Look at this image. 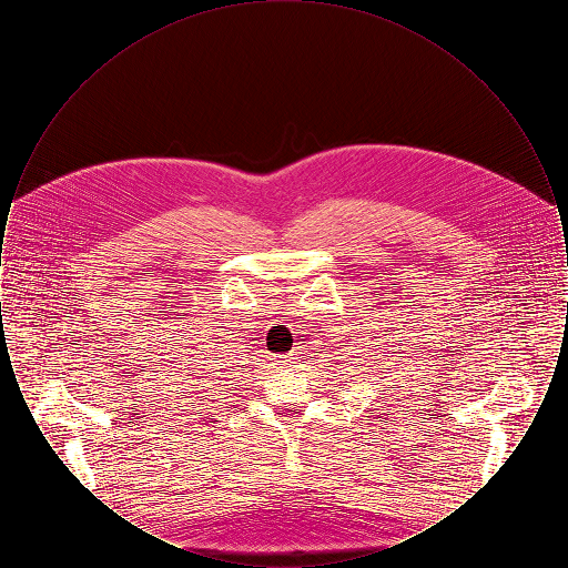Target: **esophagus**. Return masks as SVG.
<instances>
[{
  "instance_id": "obj_1",
  "label": "esophagus",
  "mask_w": 568,
  "mask_h": 568,
  "mask_svg": "<svg viewBox=\"0 0 568 568\" xmlns=\"http://www.w3.org/2000/svg\"><path fill=\"white\" fill-rule=\"evenodd\" d=\"M281 362H283V364H290V366H292V364H296L297 353L292 352L287 353V355H281Z\"/></svg>"
}]
</instances>
